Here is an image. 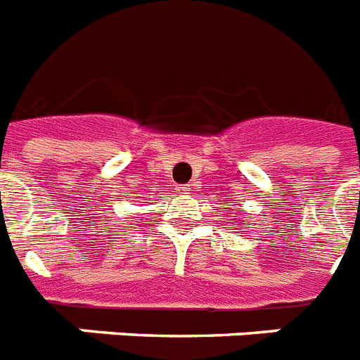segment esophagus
I'll return each instance as SVG.
<instances>
[{"instance_id": "obj_1", "label": "esophagus", "mask_w": 360, "mask_h": 360, "mask_svg": "<svg viewBox=\"0 0 360 360\" xmlns=\"http://www.w3.org/2000/svg\"><path fill=\"white\" fill-rule=\"evenodd\" d=\"M191 191H193V189H191V186H180V188H178V193L180 195H188V193H191Z\"/></svg>"}]
</instances>
